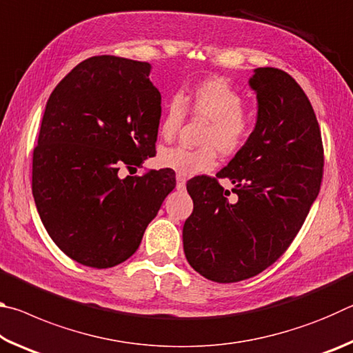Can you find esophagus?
Instances as JSON below:
<instances>
[{"label":"esophagus","mask_w":353,"mask_h":353,"mask_svg":"<svg viewBox=\"0 0 353 353\" xmlns=\"http://www.w3.org/2000/svg\"><path fill=\"white\" fill-rule=\"evenodd\" d=\"M185 183H187V181H185V177L181 176V174H177L176 176V188L177 190H183L185 188Z\"/></svg>","instance_id":"1"}]
</instances>
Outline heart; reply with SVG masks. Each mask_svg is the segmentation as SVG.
<instances>
[{"label":"heart","mask_w":353,"mask_h":353,"mask_svg":"<svg viewBox=\"0 0 353 353\" xmlns=\"http://www.w3.org/2000/svg\"><path fill=\"white\" fill-rule=\"evenodd\" d=\"M243 107L241 93L223 77H208L170 98L160 121V137L174 139L188 112L194 119L205 123L199 139L202 146L165 148L157 155V163L188 177L212 171L216 165V151L224 157L236 155L254 130V118Z\"/></svg>","instance_id":"heart-1"}]
</instances>
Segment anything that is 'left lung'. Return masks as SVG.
Here are the masks:
<instances>
[{"label": "left lung", "mask_w": 353, "mask_h": 353, "mask_svg": "<svg viewBox=\"0 0 353 353\" xmlns=\"http://www.w3.org/2000/svg\"><path fill=\"white\" fill-rule=\"evenodd\" d=\"M249 85L259 115L246 146L216 177L187 183L196 204L183 224V252L194 271L218 283L250 279L277 261L322 182L324 148L305 92L271 67L256 68ZM218 178H229L239 198L229 199Z\"/></svg>", "instance_id": "obj_1"}]
</instances>
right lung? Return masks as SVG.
<instances>
[{"label":"right lung","mask_w":353,"mask_h":353,"mask_svg":"<svg viewBox=\"0 0 353 353\" xmlns=\"http://www.w3.org/2000/svg\"><path fill=\"white\" fill-rule=\"evenodd\" d=\"M149 73L148 62L94 56L46 103L32 154L34 201L52 241L83 266L128 260L176 187L171 170L118 176L155 149L162 97Z\"/></svg>","instance_id":"1"}]
</instances>
